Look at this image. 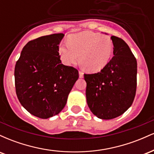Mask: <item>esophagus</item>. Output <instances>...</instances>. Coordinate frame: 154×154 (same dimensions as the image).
I'll list each match as a JSON object with an SVG mask.
<instances>
[{"mask_svg":"<svg viewBox=\"0 0 154 154\" xmlns=\"http://www.w3.org/2000/svg\"><path fill=\"white\" fill-rule=\"evenodd\" d=\"M79 75L80 78H82L83 76H84V73H83L82 71H79Z\"/></svg>","mask_w":154,"mask_h":154,"instance_id":"obj_1","label":"esophagus"}]
</instances>
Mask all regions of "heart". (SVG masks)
I'll use <instances>...</instances> for the list:
<instances>
[{
    "label": "heart",
    "instance_id": "heart-1",
    "mask_svg": "<svg viewBox=\"0 0 154 154\" xmlns=\"http://www.w3.org/2000/svg\"><path fill=\"white\" fill-rule=\"evenodd\" d=\"M113 52L112 40L108 35L85 31L71 35L68 43H61L59 53L61 61L72 65L78 59L91 72H98L109 63Z\"/></svg>",
    "mask_w": 154,
    "mask_h": 154
}]
</instances>
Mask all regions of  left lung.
Returning <instances> with one entry per match:
<instances>
[{
	"label": "left lung",
	"mask_w": 154,
	"mask_h": 154,
	"mask_svg": "<svg viewBox=\"0 0 154 154\" xmlns=\"http://www.w3.org/2000/svg\"><path fill=\"white\" fill-rule=\"evenodd\" d=\"M112 57L100 72L85 74L86 98L93 114L111 119L124 114L133 103L137 88V61L122 38L111 36Z\"/></svg>",
	"instance_id": "obj_1"
}]
</instances>
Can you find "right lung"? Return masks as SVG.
Returning <instances> with one entry per match:
<instances>
[{
	"label": "right lung",
	"mask_w": 154,
	"mask_h": 154,
	"mask_svg": "<svg viewBox=\"0 0 154 154\" xmlns=\"http://www.w3.org/2000/svg\"><path fill=\"white\" fill-rule=\"evenodd\" d=\"M62 33L40 37L23 48L14 69L17 98L28 112L48 119L64 108L79 77L78 70L61 63Z\"/></svg>",
	"instance_id": "1"
}]
</instances>
